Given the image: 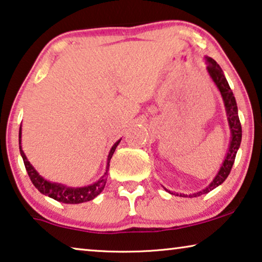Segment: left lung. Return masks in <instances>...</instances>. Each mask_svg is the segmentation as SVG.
Returning a JSON list of instances; mask_svg holds the SVG:
<instances>
[{
	"label": "left lung",
	"mask_w": 262,
	"mask_h": 262,
	"mask_svg": "<svg viewBox=\"0 0 262 262\" xmlns=\"http://www.w3.org/2000/svg\"><path fill=\"white\" fill-rule=\"evenodd\" d=\"M206 63H207V72L209 74V77L211 78V80L214 81V84L217 87V90L221 93L223 104H225V108H226V113H227V120H228V125L230 128V143H229V147L228 151H227V155L225 157V161H223L221 168H220L219 172L216 173V176L214 177V180L210 182V184L203 189V190L197 191L195 194H190V195H185V194H177L181 197H197L201 196L203 194H207L215 189L219 185H221L223 182L226 181V178L228 177L230 170L233 168L234 161H235V156H236V152L240 147L241 144V138H242V128H241V123L240 119H238V113H237V105H236V100H235V97L230 90L228 81L225 77V73H223L222 68L219 66V63L215 61L214 59L209 58V56H206ZM165 189V188H164ZM166 191H169L170 194H173L168 189H165ZM175 195V194H173Z\"/></svg>",
	"instance_id": "1"
}]
</instances>
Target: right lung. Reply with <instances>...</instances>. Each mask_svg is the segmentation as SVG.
I'll list each match as a JSON object with an SVG mask.
<instances>
[{"label": "right lung", "mask_w": 262, "mask_h": 262, "mask_svg": "<svg viewBox=\"0 0 262 262\" xmlns=\"http://www.w3.org/2000/svg\"><path fill=\"white\" fill-rule=\"evenodd\" d=\"M21 135H22V132H21V127H20V131H18V145H20V154L22 156V159H24L26 170H27L28 176L30 178V181L33 182L34 187H35L37 190L41 192V194L49 196L51 199L59 201V202L70 203V204H78V203L87 202V201L93 200L94 197H97L101 191L104 190L106 181H107L110 161H111L113 154H115L116 147L118 146L120 140H122V138H120L119 140H117V142L113 144L111 150H110L108 156H107V163H106V171L104 172V175L99 178V180H98L97 182H94L93 184L86 185V187L73 188V187H67V185H65V184L55 183V182L45 180V178L41 176L35 169H34V166L30 164L28 158L26 157L24 150H22Z\"/></svg>", "instance_id": "add662e5"}]
</instances>
